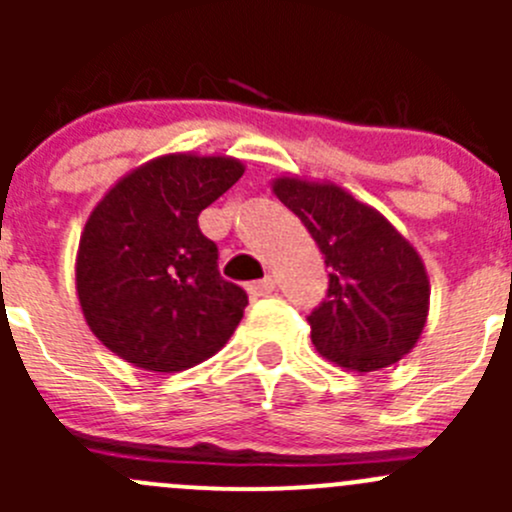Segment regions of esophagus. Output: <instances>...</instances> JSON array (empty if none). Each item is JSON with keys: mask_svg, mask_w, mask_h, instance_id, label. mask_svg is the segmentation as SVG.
Returning <instances> with one entry per match:
<instances>
[{"mask_svg": "<svg viewBox=\"0 0 512 512\" xmlns=\"http://www.w3.org/2000/svg\"><path fill=\"white\" fill-rule=\"evenodd\" d=\"M275 285H277V282H275V277H272V275H267V277H262V280L252 282V285L247 287V289H250V294H252V297H267V294H272V292H275Z\"/></svg>", "mask_w": 512, "mask_h": 512, "instance_id": "obj_1", "label": "esophagus"}]
</instances>
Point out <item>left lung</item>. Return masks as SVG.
Here are the masks:
<instances>
[{
  "instance_id": "1",
  "label": "left lung",
  "mask_w": 512,
  "mask_h": 512,
  "mask_svg": "<svg viewBox=\"0 0 512 512\" xmlns=\"http://www.w3.org/2000/svg\"><path fill=\"white\" fill-rule=\"evenodd\" d=\"M272 193L302 220L329 267L327 299L307 317L317 352L359 374L404 359L421 339L431 302L416 247L329 180L280 175Z\"/></svg>"
}]
</instances>
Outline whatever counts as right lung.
Returning <instances> with one entry per match:
<instances>
[{
    "label": "right lung",
    "mask_w": 512,
    "mask_h": 512,
    "mask_svg": "<svg viewBox=\"0 0 512 512\" xmlns=\"http://www.w3.org/2000/svg\"><path fill=\"white\" fill-rule=\"evenodd\" d=\"M245 173L230 156L168 153L138 165L91 210L76 294L94 337L146 371L190 369L225 347L247 307L218 272L198 215Z\"/></svg>",
    "instance_id": "1"
}]
</instances>
